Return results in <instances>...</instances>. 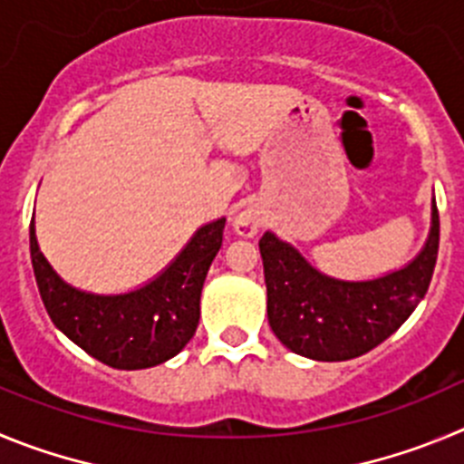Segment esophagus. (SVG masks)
<instances>
[{"label": "esophagus", "instance_id": "esophagus-1", "mask_svg": "<svg viewBox=\"0 0 464 464\" xmlns=\"http://www.w3.org/2000/svg\"><path fill=\"white\" fill-rule=\"evenodd\" d=\"M263 222H266L263 212L258 208L249 206L237 212V217L233 219V231L242 237H254L258 233V228L263 227Z\"/></svg>", "mask_w": 464, "mask_h": 464}]
</instances>
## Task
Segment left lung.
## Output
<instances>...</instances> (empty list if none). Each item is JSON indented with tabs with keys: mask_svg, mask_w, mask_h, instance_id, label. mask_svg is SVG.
<instances>
[{
	"mask_svg": "<svg viewBox=\"0 0 464 464\" xmlns=\"http://www.w3.org/2000/svg\"><path fill=\"white\" fill-rule=\"evenodd\" d=\"M268 289V324L277 340L312 361H349L367 353L416 310L435 273L440 212L423 249L404 268L349 282L316 270L294 245L266 231L258 240Z\"/></svg>",
	"mask_w": 464,
	"mask_h": 464,
	"instance_id": "left-lung-1",
	"label": "left lung"
}]
</instances>
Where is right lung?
<instances>
[{"instance_id":"add662e5","label":"right lung","mask_w":464,"mask_h":464,"mask_svg":"<svg viewBox=\"0 0 464 464\" xmlns=\"http://www.w3.org/2000/svg\"><path fill=\"white\" fill-rule=\"evenodd\" d=\"M224 224L222 217L198 228L169 268L140 289L102 295L71 286L53 270L41 254L32 219L29 252L50 319L82 352L115 370H145L166 362L194 337L203 282L222 247Z\"/></svg>"}]
</instances>
